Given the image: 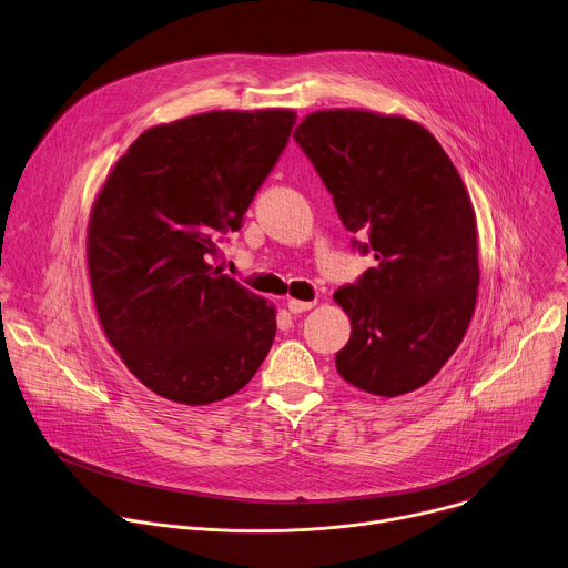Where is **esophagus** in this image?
<instances>
[{"label": "esophagus", "instance_id": "obj_1", "mask_svg": "<svg viewBox=\"0 0 568 568\" xmlns=\"http://www.w3.org/2000/svg\"><path fill=\"white\" fill-rule=\"evenodd\" d=\"M313 300L311 302H304V300H288L286 302V306H288V311L291 313H304V311H308V308H313Z\"/></svg>", "mask_w": 568, "mask_h": 568}]
</instances>
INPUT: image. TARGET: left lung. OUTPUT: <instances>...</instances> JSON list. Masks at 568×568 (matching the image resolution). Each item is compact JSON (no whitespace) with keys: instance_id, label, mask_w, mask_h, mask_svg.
I'll return each mask as SVG.
<instances>
[{"instance_id":"left-lung-1","label":"left lung","mask_w":568,"mask_h":568,"mask_svg":"<svg viewBox=\"0 0 568 568\" xmlns=\"http://www.w3.org/2000/svg\"><path fill=\"white\" fill-rule=\"evenodd\" d=\"M295 143L313 163L345 229L376 264L333 300L352 320L335 354L354 387L394 398L429 383L468 331L479 286L468 190L418 123L365 109L315 111Z\"/></svg>"}]
</instances>
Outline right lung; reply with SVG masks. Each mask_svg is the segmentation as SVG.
<instances>
[{
    "label": "right lung",
    "instance_id": "add662e5",
    "mask_svg": "<svg viewBox=\"0 0 568 568\" xmlns=\"http://www.w3.org/2000/svg\"><path fill=\"white\" fill-rule=\"evenodd\" d=\"M295 119L288 109L207 111L152 128L93 203L87 260L100 324L128 369L168 400L229 398L271 352L275 308L212 262Z\"/></svg>",
    "mask_w": 568,
    "mask_h": 568
}]
</instances>
